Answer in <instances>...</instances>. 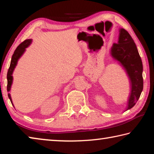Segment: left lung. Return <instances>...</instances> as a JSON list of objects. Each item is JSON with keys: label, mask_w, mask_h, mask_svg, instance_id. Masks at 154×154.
Wrapping results in <instances>:
<instances>
[{"label": "left lung", "mask_w": 154, "mask_h": 154, "mask_svg": "<svg viewBox=\"0 0 154 154\" xmlns=\"http://www.w3.org/2000/svg\"><path fill=\"white\" fill-rule=\"evenodd\" d=\"M118 43L112 45L110 54L124 68L130 80V94L125 111L133 107L143 89V64L136 44L124 28L119 30Z\"/></svg>", "instance_id": "1"}]
</instances>
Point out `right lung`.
I'll return each instance as SVG.
<instances>
[{"mask_svg": "<svg viewBox=\"0 0 154 154\" xmlns=\"http://www.w3.org/2000/svg\"><path fill=\"white\" fill-rule=\"evenodd\" d=\"M32 39H26L25 40L24 42H22L20 45L17 47L15 49L14 54H13L11 60V64H10V66L9 68L8 72H7V92H10L11 88V85L13 83V72L14 71V69L15 66H17V62L19 60V59L22 57V56L24 54V53L26 51V48H27L30 45V44L32 43ZM9 98L11 100V104L14 105L12 102V99L11 97V94L10 93L8 94Z\"/></svg>", "mask_w": 154, "mask_h": 154, "instance_id": "obj_1", "label": "right lung"}]
</instances>
